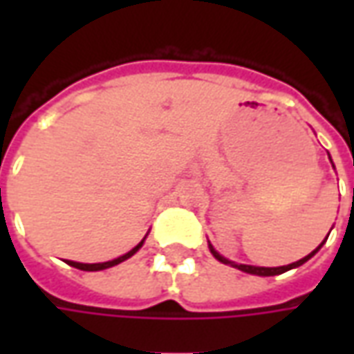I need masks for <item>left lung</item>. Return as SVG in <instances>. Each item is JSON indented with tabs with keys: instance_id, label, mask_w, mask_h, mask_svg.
<instances>
[{
	"instance_id": "8db88e82",
	"label": "left lung",
	"mask_w": 354,
	"mask_h": 354,
	"mask_svg": "<svg viewBox=\"0 0 354 354\" xmlns=\"http://www.w3.org/2000/svg\"><path fill=\"white\" fill-rule=\"evenodd\" d=\"M328 157H330V155H328ZM330 161H332V159H330ZM332 167H334V162H332ZM328 235H330V233H328ZM326 239H324V241H322V243H320V245L317 246V248H315V250H313L311 254H307L305 258L294 261V263H288V266H281V267H258V266H246V263H235V261H231V260H227V258H223L222 254L218 252L214 246L210 245V241H208V248H210V252H212V256H214L216 260L222 261V263H225V266L235 267V269H239V271H243V273L258 274V277H274V274L286 273V271H290V269H296V267L304 266V263L307 260H311L313 256H315V254H317L320 250V246L326 243Z\"/></svg>"
}]
</instances>
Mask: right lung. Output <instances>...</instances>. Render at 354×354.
<instances>
[{
  "instance_id": "add662e5",
  "label": "right lung",
  "mask_w": 354,
  "mask_h": 354,
  "mask_svg": "<svg viewBox=\"0 0 354 354\" xmlns=\"http://www.w3.org/2000/svg\"><path fill=\"white\" fill-rule=\"evenodd\" d=\"M147 237V235H146ZM146 237L140 241L138 245L134 246L132 250H129L127 254H123V256H119V258H115V260H109V261H102V263H80V261H72V260H66L68 261V266L75 267V269H81V271H102V269H108V267H113L117 266V263H121V261L129 260L131 256H134V254L138 252L140 248H142V245H144V241H146Z\"/></svg>"
}]
</instances>
